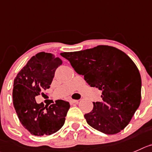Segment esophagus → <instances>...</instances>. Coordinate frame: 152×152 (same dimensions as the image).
<instances>
[{
    "instance_id": "esophagus-1",
    "label": "esophagus",
    "mask_w": 152,
    "mask_h": 152,
    "mask_svg": "<svg viewBox=\"0 0 152 152\" xmlns=\"http://www.w3.org/2000/svg\"><path fill=\"white\" fill-rule=\"evenodd\" d=\"M69 102H70L71 104H75V103H78L79 101L78 100H75V99H71Z\"/></svg>"
}]
</instances>
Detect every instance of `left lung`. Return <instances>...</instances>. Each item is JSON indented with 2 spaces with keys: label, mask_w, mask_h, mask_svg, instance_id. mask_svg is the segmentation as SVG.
<instances>
[{
  "label": "left lung",
  "mask_w": 152,
  "mask_h": 152,
  "mask_svg": "<svg viewBox=\"0 0 152 152\" xmlns=\"http://www.w3.org/2000/svg\"><path fill=\"white\" fill-rule=\"evenodd\" d=\"M60 54L89 86L102 91V102H93V110L84 115L86 122L106 134L123 130L141 102V77L133 60L108 45Z\"/></svg>",
  "instance_id": "obj_1"
}]
</instances>
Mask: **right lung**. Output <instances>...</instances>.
I'll return each mask as SVG.
<instances>
[{"label": "right lung", "mask_w": 152, "mask_h": 152, "mask_svg": "<svg viewBox=\"0 0 152 152\" xmlns=\"http://www.w3.org/2000/svg\"><path fill=\"white\" fill-rule=\"evenodd\" d=\"M63 64L53 53L39 52L30 59L14 79L12 102L20 122L35 136L50 135L65 123L70 107L68 102L57 100L50 106L37 104L35 97L50 88L56 69Z\"/></svg>", "instance_id": "1"}]
</instances>
